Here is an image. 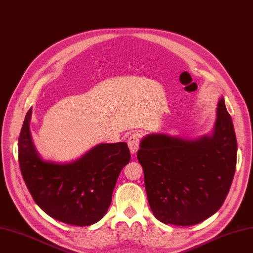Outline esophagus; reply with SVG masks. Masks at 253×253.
Masks as SVG:
<instances>
[{"mask_svg":"<svg viewBox=\"0 0 253 253\" xmlns=\"http://www.w3.org/2000/svg\"><path fill=\"white\" fill-rule=\"evenodd\" d=\"M142 137L141 132L136 131V132L132 133L128 138V147L130 149V152L132 154H135L139 148V142Z\"/></svg>","mask_w":253,"mask_h":253,"instance_id":"34e87169","label":"esophagus"}]
</instances>
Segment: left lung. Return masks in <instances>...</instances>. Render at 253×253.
I'll list each match as a JSON object with an SVG mask.
<instances>
[{"instance_id": "8db88e82", "label": "left lung", "mask_w": 253, "mask_h": 253, "mask_svg": "<svg viewBox=\"0 0 253 253\" xmlns=\"http://www.w3.org/2000/svg\"><path fill=\"white\" fill-rule=\"evenodd\" d=\"M137 159L153 214L166 224L188 226L215 214L225 201L237 164V138L223 98L211 136L184 140L150 134Z\"/></svg>"}]
</instances>
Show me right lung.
<instances>
[{
  "instance_id": "right-lung-1",
  "label": "right lung",
  "mask_w": 253,
  "mask_h": 253,
  "mask_svg": "<svg viewBox=\"0 0 253 253\" xmlns=\"http://www.w3.org/2000/svg\"><path fill=\"white\" fill-rule=\"evenodd\" d=\"M32 109L18 137V162L35 203L50 217L66 224L86 226L105 215L117 179L130 161L126 142L98 145L72 163L43 161L30 133Z\"/></svg>"
}]
</instances>
